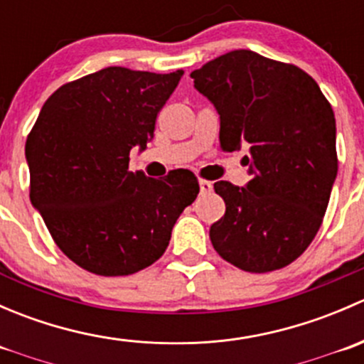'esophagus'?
Here are the masks:
<instances>
[{
  "instance_id": "1",
  "label": "esophagus",
  "mask_w": 364,
  "mask_h": 364,
  "mask_svg": "<svg viewBox=\"0 0 364 364\" xmlns=\"http://www.w3.org/2000/svg\"><path fill=\"white\" fill-rule=\"evenodd\" d=\"M199 186H200V193H208L213 190V183L208 181V179H200Z\"/></svg>"
}]
</instances>
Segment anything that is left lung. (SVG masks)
Returning <instances> with one entry per match:
<instances>
[{
  "instance_id": "1",
  "label": "left lung",
  "mask_w": 364,
  "mask_h": 364,
  "mask_svg": "<svg viewBox=\"0 0 364 364\" xmlns=\"http://www.w3.org/2000/svg\"><path fill=\"white\" fill-rule=\"evenodd\" d=\"M220 114V148L245 156L250 183L216 181L225 215L209 229L223 260L248 273L294 262L324 220L338 172L331 104L304 70L247 49L190 73Z\"/></svg>"
}]
</instances>
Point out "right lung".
<instances>
[{
	"label": "right lung",
	"mask_w": 364,
	"mask_h": 364,
	"mask_svg": "<svg viewBox=\"0 0 364 364\" xmlns=\"http://www.w3.org/2000/svg\"><path fill=\"white\" fill-rule=\"evenodd\" d=\"M181 75L109 67L70 80L28 134L29 199L58 248L90 273L127 277L156 262L199 193L190 172L153 179L128 168Z\"/></svg>",
	"instance_id": "1"
}]
</instances>
